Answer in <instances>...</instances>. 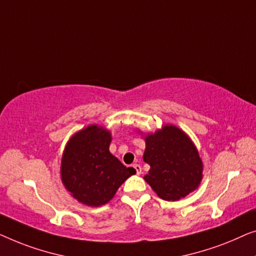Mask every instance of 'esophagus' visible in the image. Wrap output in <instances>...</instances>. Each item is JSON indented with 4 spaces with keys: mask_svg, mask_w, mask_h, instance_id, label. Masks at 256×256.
Segmentation results:
<instances>
[{
    "mask_svg": "<svg viewBox=\"0 0 256 256\" xmlns=\"http://www.w3.org/2000/svg\"><path fill=\"white\" fill-rule=\"evenodd\" d=\"M133 168L136 169V174H142V167H140V166L138 164H133Z\"/></svg>",
    "mask_w": 256,
    "mask_h": 256,
    "instance_id": "1",
    "label": "esophagus"
}]
</instances>
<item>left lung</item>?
Listing matches in <instances>:
<instances>
[{"label": "left lung", "instance_id": "left-lung-1", "mask_svg": "<svg viewBox=\"0 0 256 256\" xmlns=\"http://www.w3.org/2000/svg\"><path fill=\"white\" fill-rule=\"evenodd\" d=\"M144 161L150 166L145 181L160 198L178 200L198 186L203 164L184 132L172 125L146 136Z\"/></svg>", "mask_w": 256, "mask_h": 256}]
</instances>
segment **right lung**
<instances>
[{"label": "right lung", "instance_id": "obj_1", "mask_svg": "<svg viewBox=\"0 0 256 256\" xmlns=\"http://www.w3.org/2000/svg\"><path fill=\"white\" fill-rule=\"evenodd\" d=\"M110 133L90 125L68 142L61 161V178L74 198L89 206L109 202L136 172L109 152Z\"/></svg>", "mask_w": 256, "mask_h": 256}]
</instances>
